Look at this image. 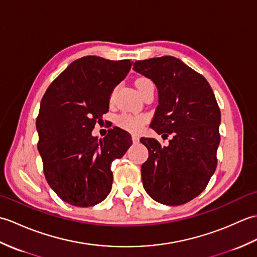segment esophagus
Returning a JSON list of instances; mask_svg holds the SVG:
<instances>
[{
    "label": "esophagus",
    "instance_id": "esophagus-1",
    "mask_svg": "<svg viewBox=\"0 0 257 257\" xmlns=\"http://www.w3.org/2000/svg\"><path fill=\"white\" fill-rule=\"evenodd\" d=\"M132 139H133V143H134L135 145H137V144L139 143V138L137 137V136H133Z\"/></svg>",
    "mask_w": 257,
    "mask_h": 257
}]
</instances>
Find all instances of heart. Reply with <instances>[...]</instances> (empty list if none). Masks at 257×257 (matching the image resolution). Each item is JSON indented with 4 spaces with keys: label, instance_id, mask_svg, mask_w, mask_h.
Wrapping results in <instances>:
<instances>
[{
    "label": "heart",
    "instance_id": "1",
    "mask_svg": "<svg viewBox=\"0 0 257 257\" xmlns=\"http://www.w3.org/2000/svg\"><path fill=\"white\" fill-rule=\"evenodd\" d=\"M150 85H154V84H152V81L149 78L140 77L136 80V86H137L139 92L143 91L146 87H148ZM116 122L119 127H121L122 129L136 134V133H139L140 130L143 129L145 123L147 122V118L143 116H134V114L122 113L117 117Z\"/></svg>",
    "mask_w": 257,
    "mask_h": 257
}]
</instances>
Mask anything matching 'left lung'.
<instances>
[{"label": "left lung", "mask_w": 257, "mask_h": 257, "mask_svg": "<svg viewBox=\"0 0 257 257\" xmlns=\"http://www.w3.org/2000/svg\"><path fill=\"white\" fill-rule=\"evenodd\" d=\"M134 69L159 92L150 127L163 138L172 135L167 147L140 139L149 151L141 167L144 188L159 203L184 204L206 188L217 166L221 111L214 92L203 76L176 57L137 61Z\"/></svg>", "instance_id": "left-lung-1"}]
</instances>
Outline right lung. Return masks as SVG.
<instances>
[{
	"label": "right lung",
	"instance_id": "right-lung-1",
	"mask_svg": "<svg viewBox=\"0 0 257 257\" xmlns=\"http://www.w3.org/2000/svg\"><path fill=\"white\" fill-rule=\"evenodd\" d=\"M132 65L130 59L78 58L42 98L36 118L37 149L47 183L66 203L94 206L110 192L111 162L125 154L133 140L117 127L101 140L91 132L108 111L112 89Z\"/></svg>",
	"mask_w": 257,
	"mask_h": 257
}]
</instances>
